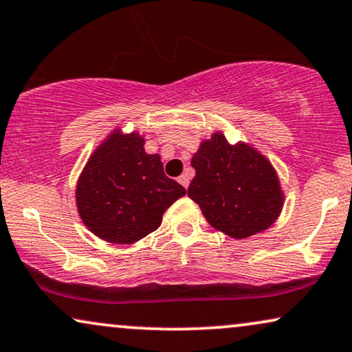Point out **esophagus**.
<instances>
[{"label": "esophagus", "mask_w": 352, "mask_h": 352, "mask_svg": "<svg viewBox=\"0 0 352 352\" xmlns=\"http://www.w3.org/2000/svg\"><path fill=\"white\" fill-rule=\"evenodd\" d=\"M177 181H179V184L184 186L186 189L189 187V176H187V175H181L179 177H177Z\"/></svg>", "instance_id": "34e87169"}]
</instances>
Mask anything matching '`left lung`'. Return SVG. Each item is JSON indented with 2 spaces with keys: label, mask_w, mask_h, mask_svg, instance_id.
I'll use <instances>...</instances> for the list:
<instances>
[{
  "label": "left lung",
  "mask_w": 352,
  "mask_h": 352,
  "mask_svg": "<svg viewBox=\"0 0 352 352\" xmlns=\"http://www.w3.org/2000/svg\"><path fill=\"white\" fill-rule=\"evenodd\" d=\"M190 165L195 176L187 195L215 230L245 239L278 220L285 192L270 160L252 145L230 144L223 132H213Z\"/></svg>",
  "instance_id": "left-lung-1"
}]
</instances>
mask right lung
<instances>
[{
  "instance_id": "obj_1",
  "label": "right lung",
  "mask_w": 352,
  "mask_h": 352,
  "mask_svg": "<svg viewBox=\"0 0 352 352\" xmlns=\"http://www.w3.org/2000/svg\"><path fill=\"white\" fill-rule=\"evenodd\" d=\"M139 132L113 129L87 160L76 186L80 220L100 239L134 244L162 225L186 189L163 171Z\"/></svg>"
}]
</instances>
